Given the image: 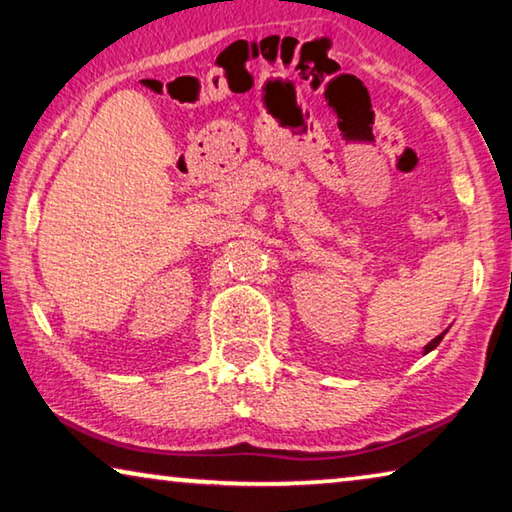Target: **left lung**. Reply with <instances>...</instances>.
Masks as SVG:
<instances>
[{"mask_svg": "<svg viewBox=\"0 0 512 512\" xmlns=\"http://www.w3.org/2000/svg\"><path fill=\"white\" fill-rule=\"evenodd\" d=\"M443 336H445V332L443 334H440V336H436V339H433L429 345H424V354H427V352H431L433 348H436V345L440 343V341H443Z\"/></svg>", "mask_w": 512, "mask_h": 512, "instance_id": "obj_1", "label": "left lung"}]
</instances>
